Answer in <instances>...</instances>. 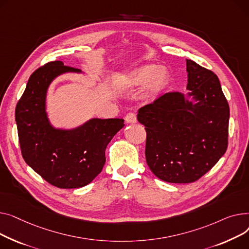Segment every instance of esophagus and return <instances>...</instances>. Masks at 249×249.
I'll return each instance as SVG.
<instances>
[{"label":"esophagus","instance_id":"esophagus-1","mask_svg":"<svg viewBox=\"0 0 249 249\" xmlns=\"http://www.w3.org/2000/svg\"><path fill=\"white\" fill-rule=\"evenodd\" d=\"M124 121L127 124H135V123H137V114L135 112H128L125 115Z\"/></svg>","mask_w":249,"mask_h":249}]
</instances>
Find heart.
I'll return each mask as SVG.
<instances>
[{"mask_svg":"<svg viewBox=\"0 0 249 249\" xmlns=\"http://www.w3.org/2000/svg\"><path fill=\"white\" fill-rule=\"evenodd\" d=\"M170 74L166 68H158L155 64H147L130 71L118 82L121 89H129L140 85L147 84V94L154 96L168 84Z\"/></svg>","mask_w":249,"mask_h":249,"instance_id":"obj_1","label":"heart"}]
</instances>
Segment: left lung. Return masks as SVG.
<instances>
[{"instance_id": "8db88e82", "label": "left lung", "mask_w": 249, "mask_h": 249, "mask_svg": "<svg viewBox=\"0 0 249 249\" xmlns=\"http://www.w3.org/2000/svg\"><path fill=\"white\" fill-rule=\"evenodd\" d=\"M188 93L168 92L141 107L145 160L169 183H192L210 171L228 145L229 106L217 75L186 60Z\"/></svg>"}]
</instances>
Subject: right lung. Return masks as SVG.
<instances>
[{
    "mask_svg": "<svg viewBox=\"0 0 249 249\" xmlns=\"http://www.w3.org/2000/svg\"><path fill=\"white\" fill-rule=\"evenodd\" d=\"M67 72L81 70L48 62L32 73L18 101L15 119L22 156L49 184L74 189L89 184L106 163L108 142L124 126L123 119H91L72 128H55L46 112L50 83Z\"/></svg>",
    "mask_w": 249,
    "mask_h": 249,
    "instance_id": "1",
    "label": "right lung"
}]
</instances>
